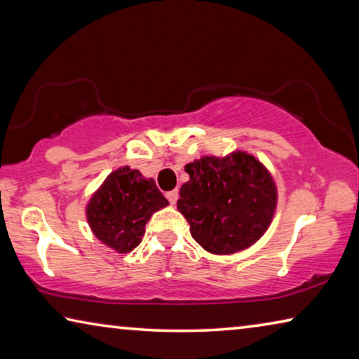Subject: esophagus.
<instances>
[{
    "instance_id": "obj_1",
    "label": "esophagus",
    "mask_w": 359,
    "mask_h": 359,
    "mask_svg": "<svg viewBox=\"0 0 359 359\" xmlns=\"http://www.w3.org/2000/svg\"><path fill=\"white\" fill-rule=\"evenodd\" d=\"M166 198H168V201L171 203V204H175L177 203V198H179V191L177 190H171V191H168L166 193Z\"/></svg>"
}]
</instances>
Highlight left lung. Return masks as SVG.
<instances>
[{
    "instance_id": "8db88e82",
    "label": "left lung",
    "mask_w": 359,
    "mask_h": 359,
    "mask_svg": "<svg viewBox=\"0 0 359 359\" xmlns=\"http://www.w3.org/2000/svg\"><path fill=\"white\" fill-rule=\"evenodd\" d=\"M177 209L190 233L210 253L229 255L255 244L276 210L274 180L259 161L242 151L204 156L185 166Z\"/></svg>"
}]
</instances>
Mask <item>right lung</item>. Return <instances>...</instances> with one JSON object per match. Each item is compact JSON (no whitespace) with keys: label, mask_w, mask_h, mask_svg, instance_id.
I'll return each instance as SVG.
<instances>
[{"label":"right lung","mask_w":359,"mask_h":359,"mask_svg":"<svg viewBox=\"0 0 359 359\" xmlns=\"http://www.w3.org/2000/svg\"><path fill=\"white\" fill-rule=\"evenodd\" d=\"M168 204L154 179H144L136 169L120 168L93 194L87 218L96 238L126 253L141 242L154 212Z\"/></svg>","instance_id":"1"}]
</instances>
